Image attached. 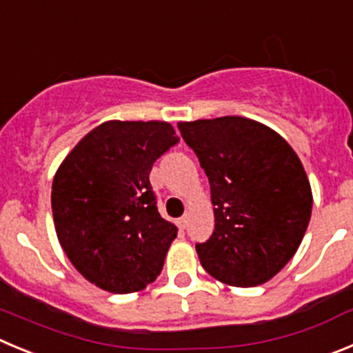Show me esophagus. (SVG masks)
<instances>
[{
  "mask_svg": "<svg viewBox=\"0 0 353 353\" xmlns=\"http://www.w3.org/2000/svg\"><path fill=\"white\" fill-rule=\"evenodd\" d=\"M177 226H179L181 230H184L188 226V216H183V217H179V219H177Z\"/></svg>",
  "mask_w": 353,
  "mask_h": 353,
  "instance_id": "1",
  "label": "esophagus"
}]
</instances>
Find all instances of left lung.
I'll list each match as a JSON object with an SVG mask.
<instances>
[{
	"instance_id": "1",
	"label": "left lung",
	"mask_w": 353,
	"mask_h": 353,
	"mask_svg": "<svg viewBox=\"0 0 353 353\" xmlns=\"http://www.w3.org/2000/svg\"><path fill=\"white\" fill-rule=\"evenodd\" d=\"M205 170L214 232L196 243L209 275L235 288L265 284L296 254L312 216L298 154L275 130L242 117L177 123Z\"/></svg>"
}]
</instances>
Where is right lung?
<instances>
[{
  "label": "right lung",
  "mask_w": 353,
  "mask_h": 353,
  "mask_svg": "<svg viewBox=\"0 0 353 353\" xmlns=\"http://www.w3.org/2000/svg\"><path fill=\"white\" fill-rule=\"evenodd\" d=\"M177 143L167 121H106L59 167L55 232L72 266L97 288L128 294L160 275L177 228L158 212L150 172Z\"/></svg>",
  "instance_id": "obj_1"
}]
</instances>
